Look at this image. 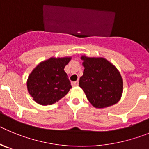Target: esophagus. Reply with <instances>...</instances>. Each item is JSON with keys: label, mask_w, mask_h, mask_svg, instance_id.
Listing matches in <instances>:
<instances>
[{"label": "esophagus", "mask_w": 149, "mask_h": 149, "mask_svg": "<svg viewBox=\"0 0 149 149\" xmlns=\"http://www.w3.org/2000/svg\"><path fill=\"white\" fill-rule=\"evenodd\" d=\"M72 86H77L79 85L78 80H77V81H75V82H73V83H72Z\"/></svg>", "instance_id": "esophagus-1"}]
</instances>
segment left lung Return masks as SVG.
<instances>
[{"label":"left lung","mask_w":149,"mask_h":149,"mask_svg":"<svg viewBox=\"0 0 149 149\" xmlns=\"http://www.w3.org/2000/svg\"><path fill=\"white\" fill-rule=\"evenodd\" d=\"M84 74L79 86L88 101L96 108L109 107L119 101L123 92V80L114 65L104 58L81 57Z\"/></svg>","instance_id":"left-lung-1"}]
</instances>
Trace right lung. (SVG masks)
<instances>
[{
    "mask_svg": "<svg viewBox=\"0 0 149 149\" xmlns=\"http://www.w3.org/2000/svg\"><path fill=\"white\" fill-rule=\"evenodd\" d=\"M71 58H52L40 63L29 76L27 88L35 102L52 105L63 97L72 88L64 68Z\"/></svg>",
    "mask_w": 149,
    "mask_h": 149,
    "instance_id": "obj_1",
    "label": "right lung"
}]
</instances>
